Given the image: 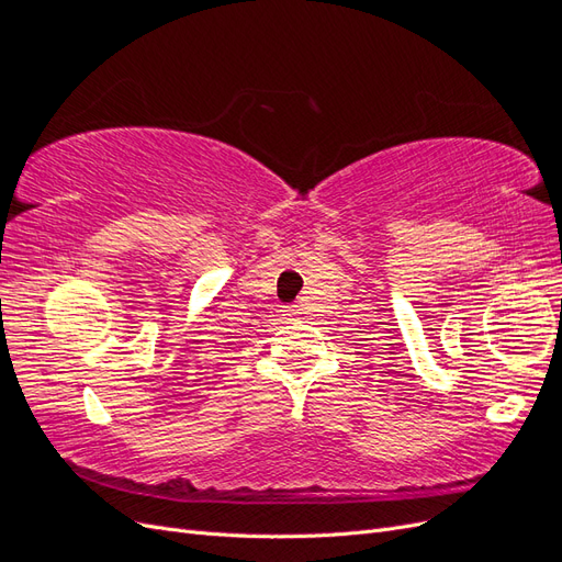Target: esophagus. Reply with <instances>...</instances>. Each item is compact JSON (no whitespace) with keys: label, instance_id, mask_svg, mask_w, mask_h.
Returning <instances> with one entry per match:
<instances>
[{"label":"esophagus","instance_id":"obj_1","mask_svg":"<svg viewBox=\"0 0 562 562\" xmlns=\"http://www.w3.org/2000/svg\"><path fill=\"white\" fill-rule=\"evenodd\" d=\"M285 314H288V316H297L300 312H297L295 307H285Z\"/></svg>","mask_w":562,"mask_h":562}]
</instances>
